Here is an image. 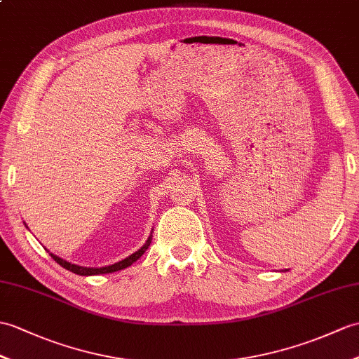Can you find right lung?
Segmentation results:
<instances>
[{"label": "right lung", "mask_w": 359, "mask_h": 359, "mask_svg": "<svg viewBox=\"0 0 359 359\" xmlns=\"http://www.w3.org/2000/svg\"><path fill=\"white\" fill-rule=\"evenodd\" d=\"M151 237H153V236L148 237V240L145 241V245L142 246V248L139 249V251H136L135 254H131V255L127 257V258H123V260H121V262H118V263L110 264V266H105V268H84V266H78V264H72V263H69V262H65V260H62V258L56 257V255H53V254H50V255H52L53 260H55L57 264H61L64 269L70 271V272H73V273H78V275H84V277H88V275H99V273H111V272H116V271H121V269L128 268V266H131L136 260H139V258H140L142 255H144V252L148 249L149 243H151Z\"/></svg>", "instance_id": "right-lung-1"}]
</instances>
